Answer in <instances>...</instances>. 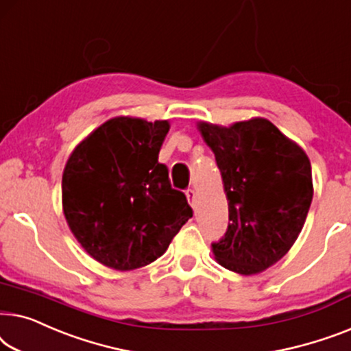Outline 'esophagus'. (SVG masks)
I'll use <instances>...</instances> for the list:
<instances>
[{
	"label": "esophagus",
	"instance_id": "obj_1",
	"mask_svg": "<svg viewBox=\"0 0 351 351\" xmlns=\"http://www.w3.org/2000/svg\"><path fill=\"white\" fill-rule=\"evenodd\" d=\"M186 197H187V200H189V204L192 206H195V191L194 189H187Z\"/></svg>",
	"mask_w": 351,
	"mask_h": 351
}]
</instances>
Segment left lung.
<instances>
[{"mask_svg":"<svg viewBox=\"0 0 351 351\" xmlns=\"http://www.w3.org/2000/svg\"><path fill=\"white\" fill-rule=\"evenodd\" d=\"M215 152L229 226L211 243L232 272L259 274L283 258L302 230L313 197L312 165L300 146L263 117L221 127L197 122Z\"/></svg>","mask_w":351,"mask_h":351,"instance_id":"left-lung-1","label":"left lung"}]
</instances>
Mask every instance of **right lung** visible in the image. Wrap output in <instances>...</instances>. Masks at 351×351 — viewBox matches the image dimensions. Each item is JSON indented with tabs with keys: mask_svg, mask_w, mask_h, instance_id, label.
Masks as SVG:
<instances>
[{
	"mask_svg": "<svg viewBox=\"0 0 351 351\" xmlns=\"http://www.w3.org/2000/svg\"><path fill=\"white\" fill-rule=\"evenodd\" d=\"M169 121L119 116L106 121L71 152L62 178L66 223L84 250L116 270L154 263L192 208L171 187L159 151Z\"/></svg>",
	"mask_w": 351,
	"mask_h": 351,
	"instance_id": "obj_1",
	"label": "right lung"
}]
</instances>
